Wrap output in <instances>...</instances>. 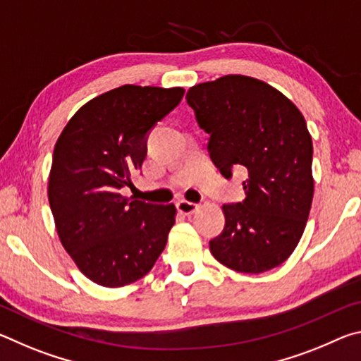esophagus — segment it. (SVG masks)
I'll use <instances>...</instances> for the list:
<instances>
[{
	"instance_id": "esophagus-1",
	"label": "esophagus",
	"mask_w": 361,
	"mask_h": 361,
	"mask_svg": "<svg viewBox=\"0 0 361 361\" xmlns=\"http://www.w3.org/2000/svg\"><path fill=\"white\" fill-rule=\"evenodd\" d=\"M176 209H178V212H181L183 215H192V213L199 209V204L189 202V200L183 199L176 202Z\"/></svg>"
}]
</instances>
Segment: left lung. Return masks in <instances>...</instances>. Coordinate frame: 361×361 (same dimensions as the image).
Wrapping results in <instances>:
<instances>
[{"instance_id":"1","label":"left lung","mask_w":361,"mask_h":361,"mask_svg":"<svg viewBox=\"0 0 361 361\" xmlns=\"http://www.w3.org/2000/svg\"><path fill=\"white\" fill-rule=\"evenodd\" d=\"M224 178L242 169L245 199L224 204L210 252L237 272L261 274L295 252L314 197L312 138L295 103L259 79L228 75L186 94Z\"/></svg>"}]
</instances>
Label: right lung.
Segmentation results:
<instances>
[{
	"label": "right lung",
	"mask_w": 361,
	"mask_h": 361,
	"mask_svg": "<svg viewBox=\"0 0 361 361\" xmlns=\"http://www.w3.org/2000/svg\"><path fill=\"white\" fill-rule=\"evenodd\" d=\"M183 94V87L121 85L79 108L57 140L47 195L59 239L102 286L137 282L166 248L175 205L132 200L121 189L132 186L149 130Z\"/></svg>",
	"instance_id": "1"
}]
</instances>
